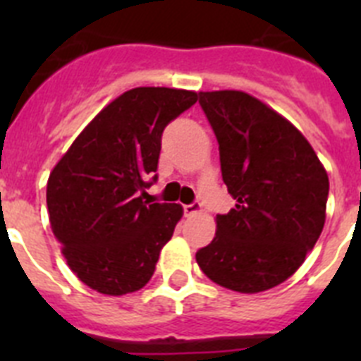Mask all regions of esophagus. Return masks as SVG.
Wrapping results in <instances>:
<instances>
[{
	"label": "esophagus",
	"mask_w": 361,
	"mask_h": 361,
	"mask_svg": "<svg viewBox=\"0 0 361 361\" xmlns=\"http://www.w3.org/2000/svg\"><path fill=\"white\" fill-rule=\"evenodd\" d=\"M202 212V204L200 202H191L184 206V215L191 216V215H197V213Z\"/></svg>",
	"instance_id": "1"
}]
</instances>
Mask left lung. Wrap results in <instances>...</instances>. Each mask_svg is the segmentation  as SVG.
Masks as SVG:
<instances>
[{
    "instance_id": "obj_1",
    "label": "left lung",
    "mask_w": 361,
    "mask_h": 361,
    "mask_svg": "<svg viewBox=\"0 0 361 361\" xmlns=\"http://www.w3.org/2000/svg\"><path fill=\"white\" fill-rule=\"evenodd\" d=\"M199 103L237 204L216 215L215 238L197 251V264L222 288L266 291L288 280L317 244L329 177L307 139L253 95L200 92Z\"/></svg>"
}]
</instances>
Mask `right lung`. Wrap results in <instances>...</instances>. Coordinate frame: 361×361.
Returning <instances> with one entry per match:
<instances>
[{
    "instance_id": "1",
    "label": "right lung",
    "mask_w": 361,
    "mask_h": 361,
    "mask_svg": "<svg viewBox=\"0 0 361 361\" xmlns=\"http://www.w3.org/2000/svg\"><path fill=\"white\" fill-rule=\"evenodd\" d=\"M197 92L141 86L99 111L47 184L50 226L70 269L103 295L139 291L183 216L180 204H149L161 137ZM152 176V180L147 183Z\"/></svg>"
}]
</instances>
